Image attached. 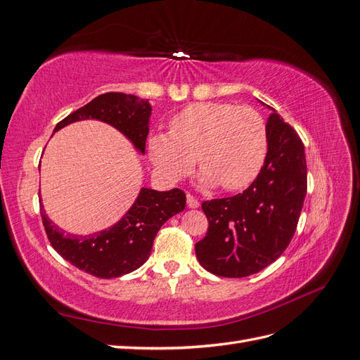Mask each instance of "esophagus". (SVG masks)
<instances>
[{
	"mask_svg": "<svg viewBox=\"0 0 360 360\" xmlns=\"http://www.w3.org/2000/svg\"><path fill=\"white\" fill-rule=\"evenodd\" d=\"M186 201H188V207H189V209H197V207L200 205L198 200L195 198L193 195H191V193H188V195H186Z\"/></svg>",
	"mask_w": 360,
	"mask_h": 360,
	"instance_id": "obj_1",
	"label": "esophagus"
}]
</instances>
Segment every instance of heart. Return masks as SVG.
<instances>
[{"instance_id": "heart-1", "label": "heart", "mask_w": 360, "mask_h": 360, "mask_svg": "<svg viewBox=\"0 0 360 360\" xmlns=\"http://www.w3.org/2000/svg\"><path fill=\"white\" fill-rule=\"evenodd\" d=\"M269 150L264 118L255 110L228 102H198L171 118L169 134H155L148 151L169 179L191 172L195 158L204 186L238 191L263 168Z\"/></svg>"}]
</instances>
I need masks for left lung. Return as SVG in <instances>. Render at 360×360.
I'll list each match as a JSON object with an SVG mask.
<instances>
[{"label": "left lung", "mask_w": 360, "mask_h": 360, "mask_svg": "<svg viewBox=\"0 0 360 360\" xmlns=\"http://www.w3.org/2000/svg\"><path fill=\"white\" fill-rule=\"evenodd\" d=\"M270 110L269 150L258 177L242 193L202 202L209 230L195 254L216 276L258 274L282 255L296 233L307 195L304 148L296 130Z\"/></svg>", "instance_id": "8db88e82"}]
</instances>
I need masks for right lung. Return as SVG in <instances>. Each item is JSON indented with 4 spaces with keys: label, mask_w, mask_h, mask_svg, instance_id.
<instances>
[{
    "label": "right lung",
    "mask_w": 360,
    "mask_h": 360,
    "mask_svg": "<svg viewBox=\"0 0 360 360\" xmlns=\"http://www.w3.org/2000/svg\"><path fill=\"white\" fill-rule=\"evenodd\" d=\"M150 115L148 101L134 94L105 93L61 120L53 132L81 120H101L120 130L144 155ZM184 205L186 195L180 189L159 192L143 188L122 219L108 230L90 236L63 231L49 219L43 207L40 214L52 248L64 259L96 278L111 279L127 275L146 263L160 226L183 212Z\"/></svg>",
    "instance_id": "right-lung-1"
}]
</instances>
